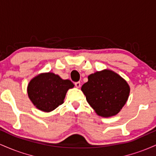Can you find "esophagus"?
<instances>
[{
	"label": "esophagus",
	"instance_id": "1",
	"mask_svg": "<svg viewBox=\"0 0 156 156\" xmlns=\"http://www.w3.org/2000/svg\"><path fill=\"white\" fill-rule=\"evenodd\" d=\"M75 86H76L77 88H80V82H76V83H75Z\"/></svg>",
	"mask_w": 156,
	"mask_h": 156
}]
</instances>
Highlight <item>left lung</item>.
<instances>
[{"instance_id": "8db88e82", "label": "left lung", "mask_w": 156, "mask_h": 156, "mask_svg": "<svg viewBox=\"0 0 156 156\" xmlns=\"http://www.w3.org/2000/svg\"><path fill=\"white\" fill-rule=\"evenodd\" d=\"M81 91L98 115L110 117L117 115L125 105L130 89L119 75L105 69L89 75Z\"/></svg>"}]
</instances>
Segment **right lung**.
<instances>
[{
  "label": "right lung",
  "mask_w": 156,
  "mask_h": 156,
  "mask_svg": "<svg viewBox=\"0 0 156 156\" xmlns=\"http://www.w3.org/2000/svg\"><path fill=\"white\" fill-rule=\"evenodd\" d=\"M74 84L53 73H43L30 80L27 92L30 101L39 110L51 112L64 103L66 94Z\"/></svg>",
  "instance_id": "1"
}]
</instances>
